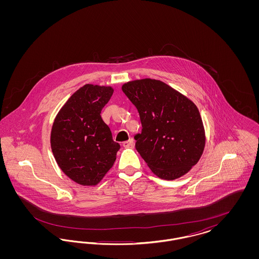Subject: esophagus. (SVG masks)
<instances>
[{
  "label": "esophagus",
  "mask_w": 259,
  "mask_h": 259,
  "mask_svg": "<svg viewBox=\"0 0 259 259\" xmlns=\"http://www.w3.org/2000/svg\"><path fill=\"white\" fill-rule=\"evenodd\" d=\"M123 147L124 148H132V147H134V140L130 139V140L124 142Z\"/></svg>",
  "instance_id": "obj_1"
}]
</instances>
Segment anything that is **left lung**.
<instances>
[{
  "label": "left lung",
  "mask_w": 259,
  "mask_h": 259,
  "mask_svg": "<svg viewBox=\"0 0 259 259\" xmlns=\"http://www.w3.org/2000/svg\"><path fill=\"white\" fill-rule=\"evenodd\" d=\"M121 88L139 111L143 129L135 136L136 149L151 172L168 181L189 172L206 144L196 105L157 79L132 80Z\"/></svg>",
  "instance_id": "8db88e82"
}]
</instances>
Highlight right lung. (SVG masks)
<instances>
[{
    "mask_svg": "<svg viewBox=\"0 0 259 259\" xmlns=\"http://www.w3.org/2000/svg\"><path fill=\"white\" fill-rule=\"evenodd\" d=\"M112 93L111 87H80L52 124L50 145L54 158L63 172L78 185H98L116 159L120 146L101 117Z\"/></svg>",
    "mask_w": 259,
    "mask_h": 259,
    "instance_id": "right-lung-1",
    "label": "right lung"
}]
</instances>
